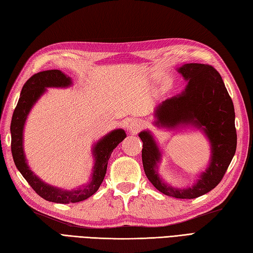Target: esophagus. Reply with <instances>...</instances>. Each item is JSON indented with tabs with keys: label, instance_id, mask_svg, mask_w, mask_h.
I'll return each instance as SVG.
<instances>
[{
	"label": "esophagus",
	"instance_id": "1",
	"mask_svg": "<svg viewBox=\"0 0 253 253\" xmlns=\"http://www.w3.org/2000/svg\"><path fill=\"white\" fill-rule=\"evenodd\" d=\"M143 127L142 123L139 122V121H132L129 123L128 125V131L131 132V133H137L140 131V129Z\"/></svg>",
	"mask_w": 253,
	"mask_h": 253
}]
</instances>
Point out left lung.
Segmentation results:
<instances>
[{
	"mask_svg": "<svg viewBox=\"0 0 253 253\" xmlns=\"http://www.w3.org/2000/svg\"><path fill=\"white\" fill-rule=\"evenodd\" d=\"M177 71L187 82L184 90L158 104L152 123L157 128H195L204 132L210 144L207 168L197 174L198 179L191 186L169 184L158 173L163 155L154 136L150 130H143L139 137L143 142L144 172L151 183L167 196L192 199L214 189L230 166L237 145L235 111L221 75L214 68L185 63Z\"/></svg>",
	"mask_w": 253,
	"mask_h": 253,
	"instance_id": "1",
	"label": "left lung"
}]
</instances>
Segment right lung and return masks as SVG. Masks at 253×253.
I'll return each mask as SVG.
<instances>
[{
    "label": "right lung",
    "mask_w": 253,
    "mask_h": 253,
    "mask_svg": "<svg viewBox=\"0 0 253 253\" xmlns=\"http://www.w3.org/2000/svg\"><path fill=\"white\" fill-rule=\"evenodd\" d=\"M72 85V79L60 70H47L32 75L23 85L20 98L11 117V154L17 169L22 177L39 195L48 202L58 204H70L85 201L95 194L101 185L107 172L109 158L113 150L126 138L124 129H114L105 134L92 145L91 154L93 158L90 180L85 185L78 189L64 190L46 183L39 178L28 165L25 150H23V129L28 115L33 105L46 92L48 87L68 88Z\"/></svg>",
    "instance_id": "right-lung-1"
}]
</instances>
